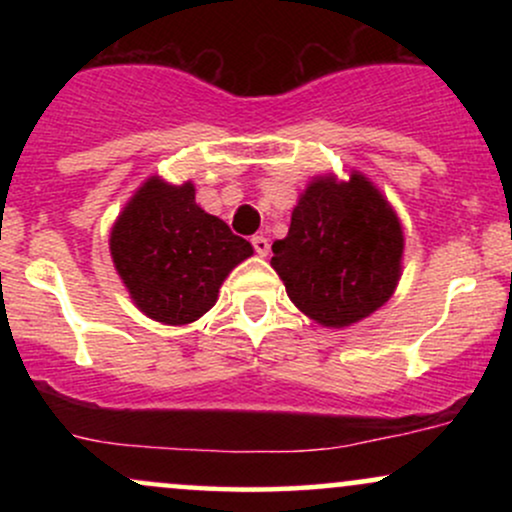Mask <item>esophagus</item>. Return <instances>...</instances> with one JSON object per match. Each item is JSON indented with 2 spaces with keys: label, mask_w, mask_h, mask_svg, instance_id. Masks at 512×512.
<instances>
[{
  "label": "esophagus",
  "mask_w": 512,
  "mask_h": 512,
  "mask_svg": "<svg viewBox=\"0 0 512 512\" xmlns=\"http://www.w3.org/2000/svg\"><path fill=\"white\" fill-rule=\"evenodd\" d=\"M252 248H255V252L260 257H267V252H269V240L264 238V236H252Z\"/></svg>",
  "instance_id": "34e87169"
}]
</instances>
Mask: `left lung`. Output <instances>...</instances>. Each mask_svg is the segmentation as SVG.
Here are the masks:
<instances>
[{"label": "left lung", "mask_w": 512, "mask_h": 512, "mask_svg": "<svg viewBox=\"0 0 512 512\" xmlns=\"http://www.w3.org/2000/svg\"><path fill=\"white\" fill-rule=\"evenodd\" d=\"M272 267L296 308L325 327H349L390 301L402 276L404 236L395 209L366 175H320L272 245Z\"/></svg>", "instance_id": "8db88e82"}]
</instances>
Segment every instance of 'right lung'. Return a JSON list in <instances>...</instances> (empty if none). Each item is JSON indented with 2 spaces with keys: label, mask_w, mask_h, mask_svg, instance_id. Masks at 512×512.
<instances>
[{
  "label": "right lung",
  "mask_w": 512,
  "mask_h": 512,
  "mask_svg": "<svg viewBox=\"0 0 512 512\" xmlns=\"http://www.w3.org/2000/svg\"><path fill=\"white\" fill-rule=\"evenodd\" d=\"M110 255L134 305L163 325H187L219 298L252 245L195 202V185L158 175L134 192L110 231Z\"/></svg>",
  "instance_id": "obj_1"
}]
</instances>
